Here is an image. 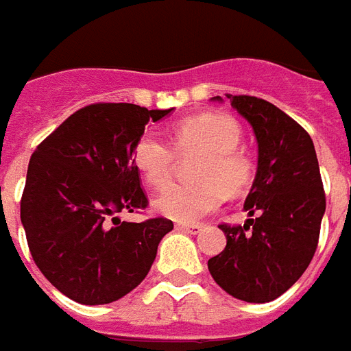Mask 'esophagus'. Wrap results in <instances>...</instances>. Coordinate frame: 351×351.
Returning <instances> with one entry per match:
<instances>
[{"mask_svg":"<svg viewBox=\"0 0 351 351\" xmlns=\"http://www.w3.org/2000/svg\"><path fill=\"white\" fill-rule=\"evenodd\" d=\"M176 230L184 231V233L197 234L198 231L202 230V226L200 224H182V222H178V224H176Z\"/></svg>","mask_w":351,"mask_h":351,"instance_id":"1","label":"esophagus"}]
</instances>
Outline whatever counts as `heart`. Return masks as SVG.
I'll use <instances>...</instances> for the list:
<instances>
[{"label":"heart","mask_w":351,"mask_h":351,"mask_svg":"<svg viewBox=\"0 0 351 351\" xmlns=\"http://www.w3.org/2000/svg\"><path fill=\"white\" fill-rule=\"evenodd\" d=\"M171 140L180 153H202L189 186H171L154 198L156 213L187 224L211 213L228 195L244 193L253 182V160L239 147L242 129L239 121L220 112H202L175 123ZM132 162L143 180L154 189L169 184L175 149L153 132H143L132 149Z\"/></svg>","instance_id":"obj_1"}]
</instances>
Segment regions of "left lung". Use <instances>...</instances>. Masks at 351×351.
<instances>
[{"label": "left lung", "instance_id": "left-lung-1", "mask_svg": "<svg viewBox=\"0 0 351 351\" xmlns=\"http://www.w3.org/2000/svg\"><path fill=\"white\" fill-rule=\"evenodd\" d=\"M228 98L253 127L258 162L244 202L250 219L244 226H220L228 244L209 258L208 269L226 293L262 304L288 291L310 266L326 197L310 134L262 98Z\"/></svg>", "mask_w": 351, "mask_h": 351}]
</instances>
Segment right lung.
Segmentation results:
<instances>
[{"instance_id":"obj_1","label":"right lung","mask_w":351,"mask_h":351,"mask_svg":"<svg viewBox=\"0 0 351 351\" xmlns=\"http://www.w3.org/2000/svg\"><path fill=\"white\" fill-rule=\"evenodd\" d=\"M173 109L95 104L52 131L30 156L21 197L30 255L47 280L80 304H109L153 266L167 219L121 222L147 206L132 149L149 121Z\"/></svg>"}]
</instances>
